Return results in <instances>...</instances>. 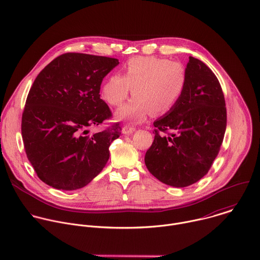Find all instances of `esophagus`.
Listing matches in <instances>:
<instances>
[{
	"label": "esophagus",
	"mask_w": 260,
	"mask_h": 260,
	"mask_svg": "<svg viewBox=\"0 0 260 260\" xmlns=\"http://www.w3.org/2000/svg\"><path fill=\"white\" fill-rule=\"evenodd\" d=\"M135 131H136V128H135L134 126L129 125V124H125V125L122 127V132H123L124 134H132V133H134Z\"/></svg>",
	"instance_id": "1"
}]
</instances>
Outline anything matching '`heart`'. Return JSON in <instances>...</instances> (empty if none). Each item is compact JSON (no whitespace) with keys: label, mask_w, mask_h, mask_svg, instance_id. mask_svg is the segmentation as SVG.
I'll use <instances>...</instances> for the list:
<instances>
[{"label":"heart","mask_w":260,"mask_h":260,"mask_svg":"<svg viewBox=\"0 0 260 260\" xmlns=\"http://www.w3.org/2000/svg\"><path fill=\"white\" fill-rule=\"evenodd\" d=\"M188 83L186 66L154 56L134 57L102 86V97L111 106L118 107L132 94L135 96L117 111L120 118L143 121L152 111L165 114L182 99Z\"/></svg>","instance_id":"1"}]
</instances>
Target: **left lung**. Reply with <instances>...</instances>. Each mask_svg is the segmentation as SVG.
<instances>
[{
    "label": "left lung",
    "mask_w": 260,
    "mask_h": 260,
    "mask_svg": "<svg viewBox=\"0 0 260 260\" xmlns=\"http://www.w3.org/2000/svg\"><path fill=\"white\" fill-rule=\"evenodd\" d=\"M187 71L182 99L167 115L154 121V141L145 155L151 174L177 188L193 185L207 174L226 127L224 96L215 74L191 56Z\"/></svg>",
    "instance_id": "8db88e82"
}]
</instances>
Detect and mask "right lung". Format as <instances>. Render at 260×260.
I'll list each match as a JSON object with an SVG mask.
<instances>
[{
    "label": "right lung",
    "mask_w": 260,
    "mask_h": 260,
    "mask_svg": "<svg viewBox=\"0 0 260 260\" xmlns=\"http://www.w3.org/2000/svg\"><path fill=\"white\" fill-rule=\"evenodd\" d=\"M118 63L110 57L65 53L35 79L22 113L21 134L26 156L45 184L77 190L105 167L121 126L115 122L93 135L89 128L112 117L99 93L103 78Z\"/></svg>",
    "instance_id": "obj_1"
}]
</instances>
